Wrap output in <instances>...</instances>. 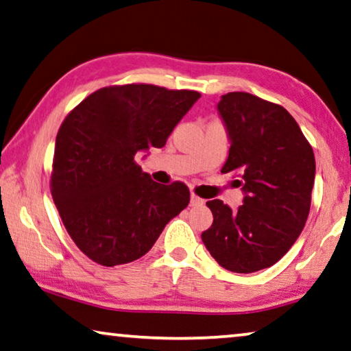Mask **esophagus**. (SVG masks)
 Listing matches in <instances>:
<instances>
[{
  "label": "esophagus",
  "instance_id": "1",
  "mask_svg": "<svg viewBox=\"0 0 351 351\" xmlns=\"http://www.w3.org/2000/svg\"><path fill=\"white\" fill-rule=\"evenodd\" d=\"M203 203H205V200H203V198L195 195V193H192V195H191V205L192 206H202Z\"/></svg>",
  "mask_w": 351,
  "mask_h": 351
}]
</instances>
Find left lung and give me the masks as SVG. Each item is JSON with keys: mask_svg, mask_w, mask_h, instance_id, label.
I'll use <instances>...</instances> for the list:
<instances>
[{"mask_svg": "<svg viewBox=\"0 0 351 351\" xmlns=\"http://www.w3.org/2000/svg\"><path fill=\"white\" fill-rule=\"evenodd\" d=\"M230 151L222 173H237L245 192L237 211L206 202L213 226L202 241L222 268L249 274L269 268L289 252L306 226L315 180L311 143L295 118L249 93H227L217 104Z\"/></svg>", "mask_w": 351, "mask_h": 351, "instance_id": "obj_1", "label": "left lung"}]
</instances>
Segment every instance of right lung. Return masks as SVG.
<instances>
[{"label":"right lung","mask_w":351,"mask_h":351,"mask_svg":"<svg viewBox=\"0 0 351 351\" xmlns=\"http://www.w3.org/2000/svg\"><path fill=\"white\" fill-rule=\"evenodd\" d=\"M200 97L148 83L94 91L71 110L56 135L50 192L78 249L102 266L148 252L170 219L189 205L184 182L159 184L135 154L162 148Z\"/></svg>","instance_id":"right-lung-1"}]
</instances>
